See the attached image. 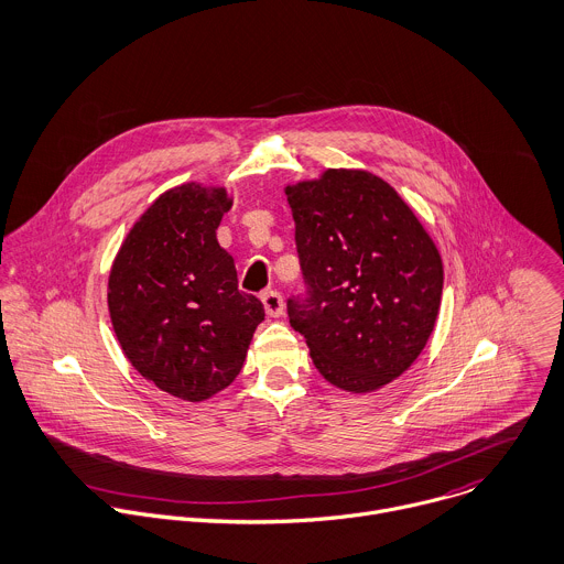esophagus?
Here are the masks:
<instances>
[{
	"label": "esophagus",
	"mask_w": 564,
	"mask_h": 564,
	"mask_svg": "<svg viewBox=\"0 0 564 564\" xmlns=\"http://www.w3.org/2000/svg\"><path fill=\"white\" fill-rule=\"evenodd\" d=\"M262 304H264L267 315H271V317H280L284 313V297L278 291L262 293Z\"/></svg>",
	"instance_id": "obj_1"
}]
</instances>
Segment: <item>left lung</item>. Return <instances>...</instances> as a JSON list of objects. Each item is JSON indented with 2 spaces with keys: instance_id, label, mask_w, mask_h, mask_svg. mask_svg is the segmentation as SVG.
I'll return each mask as SVG.
<instances>
[{
  "instance_id": "8db88e82",
  "label": "left lung",
  "mask_w": 564,
  "mask_h": 564,
  "mask_svg": "<svg viewBox=\"0 0 564 564\" xmlns=\"http://www.w3.org/2000/svg\"><path fill=\"white\" fill-rule=\"evenodd\" d=\"M306 297L286 302L315 369L351 393L376 391L422 354L442 297V260L382 177L328 169L284 188Z\"/></svg>"
}]
</instances>
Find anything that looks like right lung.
I'll return each mask as SVG.
<instances>
[{
    "instance_id": "1",
    "label": "right lung",
    "mask_w": 564,
    "mask_h": 564,
    "mask_svg": "<svg viewBox=\"0 0 564 564\" xmlns=\"http://www.w3.org/2000/svg\"><path fill=\"white\" fill-rule=\"evenodd\" d=\"M234 199L186 182L162 193L133 224L108 275V313L129 362L158 389L202 402L242 371L264 319L238 289L234 258L215 231Z\"/></svg>"
}]
</instances>
